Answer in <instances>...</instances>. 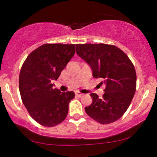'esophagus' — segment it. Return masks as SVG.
Segmentation results:
<instances>
[{
	"instance_id": "1",
	"label": "esophagus",
	"mask_w": 157,
	"mask_h": 157,
	"mask_svg": "<svg viewBox=\"0 0 157 157\" xmlns=\"http://www.w3.org/2000/svg\"><path fill=\"white\" fill-rule=\"evenodd\" d=\"M75 94H76V96H78V97H81V96L83 95L82 93H81V92H79V91H76V93H75Z\"/></svg>"
}]
</instances>
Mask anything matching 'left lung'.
<instances>
[{"label":"left lung","mask_w":157,"mask_h":157,"mask_svg":"<svg viewBox=\"0 0 157 157\" xmlns=\"http://www.w3.org/2000/svg\"><path fill=\"white\" fill-rule=\"evenodd\" d=\"M76 53L91 66L94 78H101L106 88L102 98L90 94L93 101L86 107L88 115L107 124L120 119L127 110L136 88V74L127 55L113 45H76Z\"/></svg>","instance_id":"8db88e82"}]
</instances>
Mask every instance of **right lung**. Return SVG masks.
I'll list each match as a JSON object with an SVG mask.
<instances>
[{
	"label": "right lung",
	"mask_w": 157,
	"mask_h": 157,
	"mask_svg": "<svg viewBox=\"0 0 157 157\" xmlns=\"http://www.w3.org/2000/svg\"><path fill=\"white\" fill-rule=\"evenodd\" d=\"M75 44H46L28 56L19 75V91L29 114L40 125L51 127L66 119L74 92L54 89L57 80L75 53Z\"/></svg>",
	"instance_id": "1"
}]
</instances>
